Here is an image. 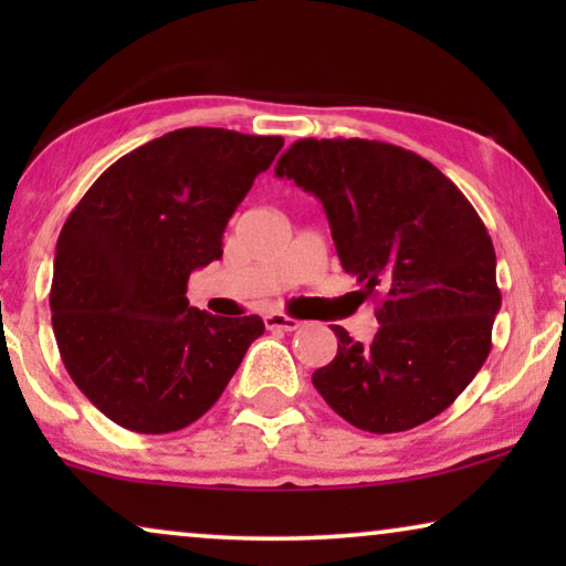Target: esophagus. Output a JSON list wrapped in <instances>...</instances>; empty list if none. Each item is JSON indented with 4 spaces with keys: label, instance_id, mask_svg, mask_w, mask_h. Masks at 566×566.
I'll use <instances>...</instances> for the list:
<instances>
[{
    "label": "esophagus",
    "instance_id": "34e87169",
    "mask_svg": "<svg viewBox=\"0 0 566 566\" xmlns=\"http://www.w3.org/2000/svg\"><path fill=\"white\" fill-rule=\"evenodd\" d=\"M265 327L268 329H281V332H296L301 327V322L293 319V316H285V314H268L265 316Z\"/></svg>",
    "mask_w": 566,
    "mask_h": 566
}]
</instances>
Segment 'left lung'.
Returning a JSON list of instances; mask_svg holds the SVG:
<instances>
[{"label": "left lung", "mask_w": 566, "mask_h": 566, "mask_svg": "<svg viewBox=\"0 0 566 566\" xmlns=\"http://www.w3.org/2000/svg\"><path fill=\"white\" fill-rule=\"evenodd\" d=\"M322 200L345 273L378 301L363 345L343 327L316 391L368 432H401L455 401L492 350L497 258L467 196L420 154L368 138H298L277 159Z\"/></svg>", "instance_id": "1"}]
</instances>
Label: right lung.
Masks as SVG:
<instances>
[{"label": "right lung", "instance_id": "obj_1", "mask_svg": "<svg viewBox=\"0 0 566 566\" xmlns=\"http://www.w3.org/2000/svg\"><path fill=\"white\" fill-rule=\"evenodd\" d=\"M281 136L180 128L97 177L61 229L51 322L80 391L120 428L175 432L221 397L260 316L188 304L192 270L219 260L223 229L273 165Z\"/></svg>", "mask_w": 566, "mask_h": 566}]
</instances>
